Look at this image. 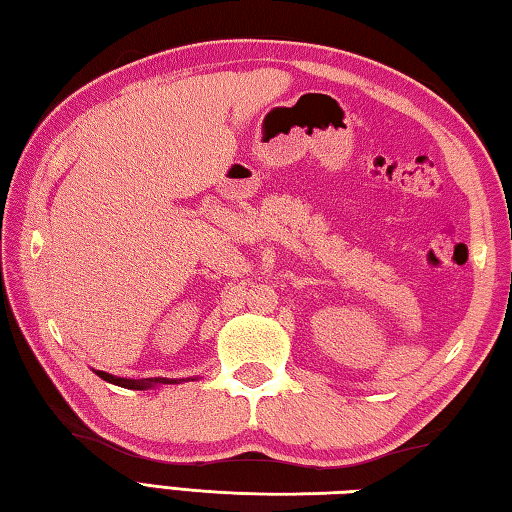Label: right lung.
Listing matches in <instances>:
<instances>
[{"label": "right lung", "mask_w": 512, "mask_h": 512, "mask_svg": "<svg viewBox=\"0 0 512 512\" xmlns=\"http://www.w3.org/2000/svg\"><path fill=\"white\" fill-rule=\"evenodd\" d=\"M95 374L100 376V379L109 381L113 385H120V388H129V390H149L153 385H162V383H180L185 379H162V376H153V379H120V376H113V374H106L102 370H95ZM189 381V379H187ZM194 381V379H191Z\"/></svg>", "instance_id": "add662e5"}]
</instances>
